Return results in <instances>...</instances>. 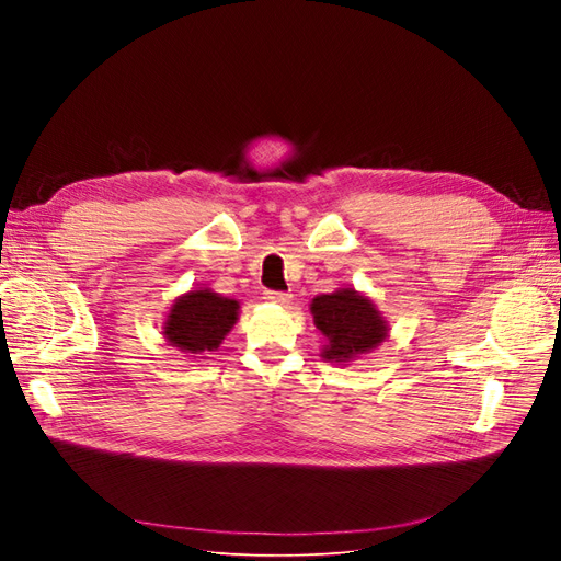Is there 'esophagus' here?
Here are the masks:
<instances>
[{"instance_id":"34e87169","label":"esophagus","mask_w":561,"mask_h":561,"mask_svg":"<svg viewBox=\"0 0 561 561\" xmlns=\"http://www.w3.org/2000/svg\"><path fill=\"white\" fill-rule=\"evenodd\" d=\"M264 299H266V301H271V304H280V307H285V304H290L293 293H283V290H264Z\"/></svg>"}]
</instances>
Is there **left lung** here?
I'll list each match as a JSON object with an SVG mask.
<instances>
[{
	"label": "left lung",
	"instance_id": "obj_1",
	"mask_svg": "<svg viewBox=\"0 0 561 561\" xmlns=\"http://www.w3.org/2000/svg\"><path fill=\"white\" fill-rule=\"evenodd\" d=\"M311 313L316 328L328 339L322 358L330 363L358 358V355L377 348L388 336V322L375 307V301L355 293L353 287L318 295L311 301Z\"/></svg>",
	"mask_w": 561,
	"mask_h": 561
}]
</instances>
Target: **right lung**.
Segmentation results:
<instances>
[{
    "instance_id": "obj_1",
    "label": "right lung",
    "mask_w": 561,
    "mask_h": 561,
    "mask_svg": "<svg viewBox=\"0 0 561 561\" xmlns=\"http://www.w3.org/2000/svg\"><path fill=\"white\" fill-rule=\"evenodd\" d=\"M241 304L208 287L186 293L173 301L163 322L165 342L182 353L203 355L219 348L239 320Z\"/></svg>"
}]
</instances>
